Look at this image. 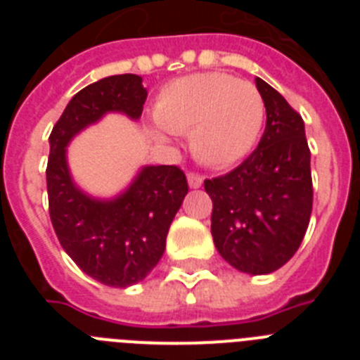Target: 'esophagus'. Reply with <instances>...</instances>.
I'll return each mask as SVG.
<instances>
[{
  "instance_id": "obj_1",
  "label": "esophagus",
  "mask_w": 360,
  "mask_h": 360,
  "mask_svg": "<svg viewBox=\"0 0 360 360\" xmlns=\"http://www.w3.org/2000/svg\"><path fill=\"white\" fill-rule=\"evenodd\" d=\"M187 182H189V187H193V189H198V187H202V184H203V176L198 173H189L187 174Z\"/></svg>"
}]
</instances>
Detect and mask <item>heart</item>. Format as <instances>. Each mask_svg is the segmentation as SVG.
Segmentation results:
<instances>
[{"label": "heart", "instance_id": "heart-1", "mask_svg": "<svg viewBox=\"0 0 360 360\" xmlns=\"http://www.w3.org/2000/svg\"><path fill=\"white\" fill-rule=\"evenodd\" d=\"M153 117L164 131L189 133L191 151L202 164L227 167L256 144L265 103L250 82L227 73H193L162 88Z\"/></svg>", "mask_w": 360, "mask_h": 360}]
</instances>
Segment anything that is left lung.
<instances>
[{
	"instance_id": "obj_1",
	"label": "left lung",
	"mask_w": 360,
	"mask_h": 360,
	"mask_svg": "<svg viewBox=\"0 0 360 360\" xmlns=\"http://www.w3.org/2000/svg\"><path fill=\"white\" fill-rule=\"evenodd\" d=\"M266 110L257 148L236 169L205 180L212 200L211 234L234 269L270 274L297 252L310 224L311 171L304 122L263 79L256 77Z\"/></svg>"
}]
</instances>
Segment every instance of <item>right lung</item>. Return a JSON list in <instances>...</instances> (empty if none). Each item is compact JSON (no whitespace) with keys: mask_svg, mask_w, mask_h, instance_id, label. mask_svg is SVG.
Returning a JSON list of instances; mask_svg holds the SVG:
<instances>
[{"mask_svg":"<svg viewBox=\"0 0 360 360\" xmlns=\"http://www.w3.org/2000/svg\"><path fill=\"white\" fill-rule=\"evenodd\" d=\"M146 97L139 75L101 79L73 95L49 139L46 189L59 243L84 274L115 288L142 281L160 262L171 221L189 191L186 174L178 165H148L120 196L95 200L73 184L66 146L108 111L139 119Z\"/></svg>","mask_w":360,"mask_h":360,"instance_id":"obj_1","label":"right lung"}]
</instances>
